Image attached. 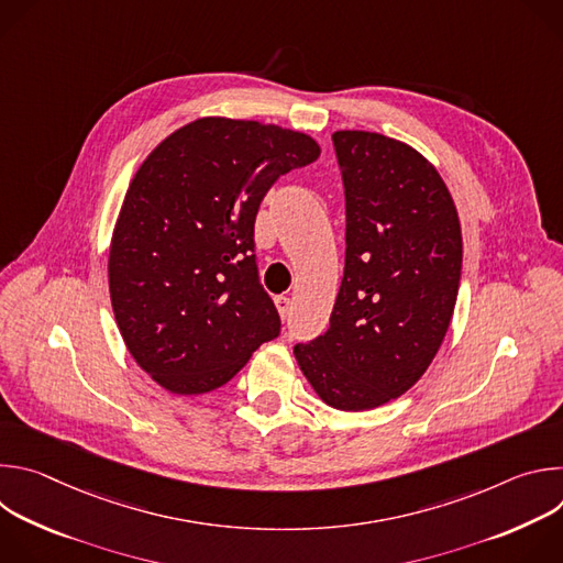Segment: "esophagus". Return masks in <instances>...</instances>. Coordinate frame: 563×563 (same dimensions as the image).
<instances>
[{
    "label": "esophagus",
    "instance_id": "34e87169",
    "mask_svg": "<svg viewBox=\"0 0 563 563\" xmlns=\"http://www.w3.org/2000/svg\"><path fill=\"white\" fill-rule=\"evenodd\" d=\"M274 302H276V309H278L280 318L285 320V318L289 316V311H291V298H287V296H276Z\"/></svg>",
    "mask_w": 563,
    "mask_h": 563
}]
</instances>
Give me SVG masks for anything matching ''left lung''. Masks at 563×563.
I'll return each mask as SVG.
<instances>
[{
	"label": "left lung",
	"mask_w": 563,
	"mask_h": 563,
	"mask_svg": "<svg viewBox=\"0 0 563 563\" xmlns=\"http://www.w3.org/2000/svg\"><path fill=\"white\" fill-rule=\"evenodd\" d=\"M345 187V272L330 330L294 356L328 406L374 410L437 356L461 280V224L432 163L372 131L332 135Z\"/></svg>",
	"instance_id": "8db88e82"
}]
</instances>
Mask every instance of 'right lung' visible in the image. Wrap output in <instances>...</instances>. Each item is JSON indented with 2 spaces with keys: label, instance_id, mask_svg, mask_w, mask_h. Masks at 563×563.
Returning a JSON list of instances; mask_svg holds the SVG:
<instances>
[{
  "label": "right lung",
  "instance_id": "right-lung-1",
  "mask_svg": "<svg viewBox=\"0 0 563 563\" xmlns=\"http://www.w3.org/2000/svg\"><path fill=\"white\" fill-rule=\"evenodd\" d=\"M318 155L300 131L231 118L194 120L146 155L113 229L109 291L126 350L157 385L211 391L280 334L254 222L272 185Z\"/></svg>",
  "mask_w": 563,
  "mask_h": 563
}]
</instances>
